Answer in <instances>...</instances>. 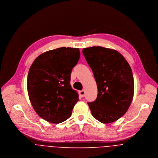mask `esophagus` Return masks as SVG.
Returning <instances> with one entry per match:
<instances>
[{"label": "esophagus", "mask_w": 158, "mask_h": 158, "mask_svg": "<svg viewBox=\"0 0 158 158\" xmlns=\"http://www.w3.org/2000/svg\"><path fill=\"white\" fill-rule=\"evenodd\" d=\"M79 94H80V96L81 97H85V91H84V90L80 91H79Z\"/></svg>", "instance_id": "34e87169"}]
</instances>
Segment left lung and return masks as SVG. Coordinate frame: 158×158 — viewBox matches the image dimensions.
I'll list each match as a JSON object with an SVG mask.
<instances>
[{"label":"left lung","mask_w":158,"mask_h":158,"mask_svg":"<svg viewBox=\"0 0 158 158\" xmlns=\"http://www.w3.org/2000/svg\"><path fill=\"white\" fill-rule=\"evenodd\" d=\"M83 54L91 69L98 88L95 101L88 105L93 116L103 123L122 117L134 95L131 69L118 51L100 46L83 48Z\"/></svg>","instance_id":"left-lung-1"}]
</instances>
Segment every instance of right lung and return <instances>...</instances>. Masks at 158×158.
I'll use <instances>...</instances> for the list:
<instances>
[{
	"instance_id": "obj_1",
	"label": "right lung",
	"mask_w": 158,
	"mask_h": 158,
	"mask_svg": "<svg viewBox=\"0 0 158 158\" xmlns=\"http://www.w3.org/2000/svg\"><path fill=\"white\" fill-rule=\"evenodd\" d=\"M80 56L78 48L61 47L42 53L31 64L27 77L28 94L42 119L58 124L71 116L79 95L71 86L70 75Z\"/></svg>"
}]
</instances>
